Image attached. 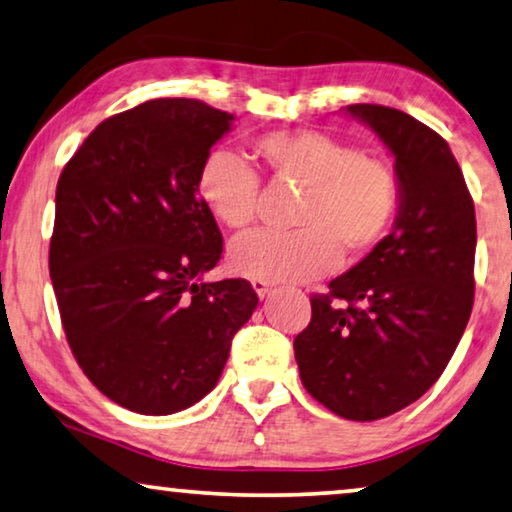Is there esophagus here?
I'll list each match as a JSON object with an SVG mask.
<instances>
[{
    "label": "esophagus",
    "instance_id": "34e87169",
    "mask_svg": "<svg viewBox=\"0 0 512 512\" xmlns=\"http://www.w3.org/2000/svg\"><path fill=\"white\" fill-rule=\"evenodd\" d=\"M253 289L257 292L259 299H266V296L271 294L273 285H271V282H266V280H259V278H257V280H253Z\"/></svg>",
    "mask_w": 512,
    "mask_h": 512
}]
</instances>
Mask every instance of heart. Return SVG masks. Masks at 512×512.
Listing matches in <instances>:
<instances>
[{"mask_svg":"<svg viewBox=\"0 0 512 512\" xmlns=\"http://www.w3.org/2000/svg\"><path fill=\"white\" fill-rule=\"evenodd\" d=\"M253 151L273 179L303 188L292 234L257 232L230 250L232 269L243 278L305 282L331 273L340 250L365 255L384 239L400 209L398 174L386 160L363 156L329 133L276 131L257 137ZM197 195L227 230L255 223L259 177L241 156L216 149L204 158Z\"/></svg>","mask_w":512,"mask_h":512,"instance_id":"b5f03b06","label":"heart"}]
</instances>
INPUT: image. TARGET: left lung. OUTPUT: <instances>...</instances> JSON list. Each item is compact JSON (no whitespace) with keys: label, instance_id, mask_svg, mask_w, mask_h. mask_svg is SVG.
<instances>
[{"label":"left lung","instance_id":"left-lung-1","mask_svg":"<svg viewBox=\"0 0 512 512\" xmlns=\"http://www.w3.org/2000/svg\"><path fill=\"white\" fill-rule=\"evenodd\" d=\"M347 112L393 154L400 209L391 234L312 296L294 356L312 398L365 423L416 402L451 361L474 308L476 211L439 133L384 105Z\"/></svg>","mask_w":512,"mask_h":512}]
</instances>
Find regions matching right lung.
Instances as JSON below:
<instances>
[{"instance_id": "obj_1", "label": "right lung", "mask_w": 512, "mask_h": 512, "mask_svg": "<svg viewBox=\"0 0 512 512\" xmlns=\"http://www.w3.org/2000/svg\"><path fill=\"white\" fill-rule=\"evenodd\" d=\"M234 117L158 98L96 126L57 183L50 278L80 368L144 416L213 391L234 333L257 308L243 278L204 282L223 236L197 177Z\"/></svg>"}]
</instances>
